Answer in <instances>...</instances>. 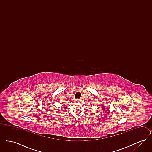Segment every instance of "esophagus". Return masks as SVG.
I'll return each mask as SVG.
<instances>
[{
    "label": "esophagus",
    "mask_w": 152,
    "mask_h": 152,
    "mask_svg": "<svg viewBox=\"0 0 152 152\" xmlns=\"http://www.w3.org/2000/svg\"><path fill=\"white\" fill-rule=\"evenodd\" d=\"M80 101V99H76V102H79Z\"/></svg>",
    "instance_id": "obj_1"
}]
</instances>
